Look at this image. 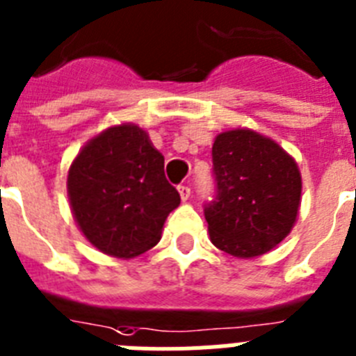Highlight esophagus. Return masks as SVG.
<instances>
[{
    "mask_svg": "<svg viewBox=\"0 0 356 356\" xmlns=\"http://www.w3.org/2000/svg\"><path fill=\"white\" fill-rule=\"evenodd\" d=\"M178 193H180L181 202H187V200H189L191 189H189V187H187V185H180V187H178Z\"/></svg>",
    "mask_w": 356,
    "mask_h": 356,
    "instance_id": "1",
    "label": "esophagus"
}]
</instances>
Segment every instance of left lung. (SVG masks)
<instances>
[{
	"instance_id": "1",
	"label": "left lung",
	"mask_w": 356,
	"mask_h": 356,
	"mask_svg": "<svg viewBox=\"0 0 356 356\" xmlns=\"http://www.w3.org/2000/svg\"><path fill=\"white\" fill-rule=\"evenodd\" d=\"M216 198L205 207L211 242L236 258H257L291 233L302 200L295 158L248 127L220 132L213 143Z\"/></svg>"
}]
</instances>
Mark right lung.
Masks as SVG:
<instances>
[{"mask_svg":"<svg viewBox=\"0 0 356 356\" xmlns=\"http://www.w3.org/2000/svg\"><path fill=\"white\" fill-rule=\"evenodd\" d=\"M72 216L104 254L140 257L161 238L167 216L180 205L163 175V156L136 123L105 129L79 149L67 176Z\"/></svg>","mask_w":356,"mask_h":356,"instance_id":"obj_1","label":"right lung"}]
</instances>
